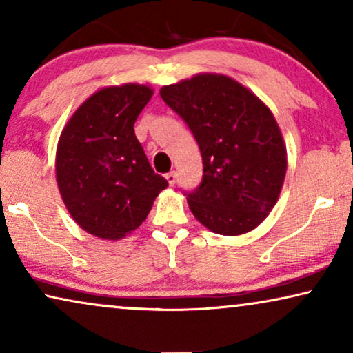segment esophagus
Segmentation results:
<instances>
[{"label":"esophagus","mask_w":353,"mask_h":353,"mask_svg":"<svg viewBox=\"0 0 353 353\" xmlns=\"http://www.w3.org/2000/svg\"><path fill=\"white\" fill-rule=\"evenodd\" d=\"M165 178H167L168 185H175V183H176V172H168Z\"/></svg>","instance_id":"34e87169"}]
</instances>
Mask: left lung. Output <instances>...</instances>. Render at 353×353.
I'll use <instances>...</instances> for the list:
<instances>
[{"mask_svg": "<svg viewBox=\"0 0 353 353\" xmlns=\"http://www.w3.org/2000/svg\"><path fill=\"white\" fill-rule=\"evenodd\" d=\"M161 98L201 149L202 181L186 192L192 215L225 236L259 226L276 204L288 167L272 110L245 86L215 74L163 86Z\"/></svg>", "mask_w": 353, "mask_h": 353, "instance_id": "left-lung-1", "label": "left lung"}]
</instances>
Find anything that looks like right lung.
I'll list each match as a JSON object with an SVG mask.
<instances>
[{
	"label": "right lung",
	"instance_id": "right-lung-1",
	"mask_svg": "<svg viewBox=\"0 0 353 353\" xmlns=\"http://www.w3.org/2000/svg\"><path fill=\"white\" fill-rule=\"evenodd\" d=\"M152 90L122 85L99 90L62 130L56 178L77 223L103 239H120L146 220L168 181L154 173L134 137V122Z\"/></svg>",
	"mask_w": 353,
	"mask_h": 353
}]
</instances>
